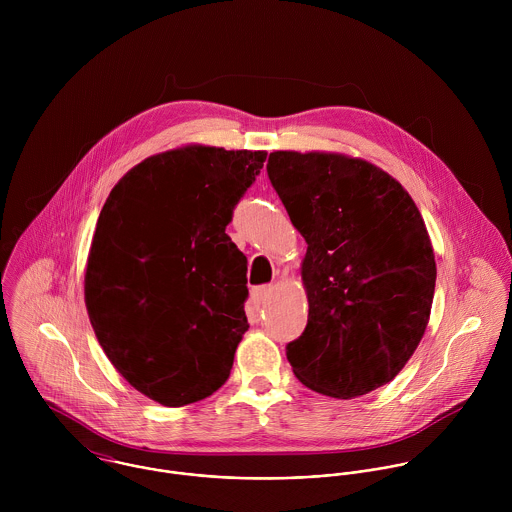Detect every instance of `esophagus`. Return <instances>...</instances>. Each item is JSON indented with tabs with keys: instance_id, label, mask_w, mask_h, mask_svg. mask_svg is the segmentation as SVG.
<instances>
[{
	"instance_id": "34e87169",
	"label": "esophagus",
	"mask_w": 512,
	"mask_h": 512,
	"mask_svg": "<svg viewBox=\"0 0 512 512\" xmlns=\"http://www.w3.org/2000/svg\"><path fill=\"white\" fill-rule=\"evenodd\" d=\"M270 293H272V288L270 286H260V288H254L252 290V301L260 307L268 297H270Z\"/></svg>"
}]
</instances>
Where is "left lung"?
<instances>
[{"mask_svg":"<svg viewBox=\"0 0 512 512\" xmlns=\"http://www.w3.org/2000/svg\"><path fill=\"white\" fill-rule=\"evenodd\" d=\"M266 169L307 242L309 315L286 347L293 374L343 400L388 384L420 345L436 290L416 203L392 175L343 153L274 151Z\"/></svg>","mask_w":512,"mask_h":512,"instance_id":"1","label":"left lung"}]
</instances>
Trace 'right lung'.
Wrapping results in <instances>:
<instances>
[{"label":"right lung","mask_w":512,"mask_h":512,"mask_svg":"<svg viewBox=\"0 0 512 512\" xmlns=\"http://www.w3.org/2000/svg\"><path fill=\"white\" fill-rule=\"evenodd\" d=\"M266 155L211 146L151 155L100 211L88 317L110 363L163 406L217 392L248 331L246 256L224 230Z\"/></svg>","instance_id":"1"}]
</instances>
